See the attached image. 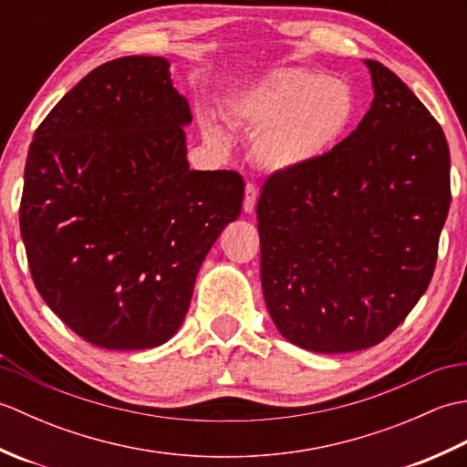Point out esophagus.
<instances>
[{
	"mask_svg": "<svg viewBox=\"0 0 467 467\" xmlns=\"http://www.w3.org/2000/svg\"><path fill=\"white\" fill-rule=\"evenodd\" d=\"M256 196H259V191H256V186L254 184H246L244 186V204H243V208H244V213L246 214H251L253 211H254V204H256Z\"/></svg>",
	"mask_w": 467,
	"mask_h": 467,
	"instance_id": "34e87169",
	"label": "esophagus"
}]
</instances>
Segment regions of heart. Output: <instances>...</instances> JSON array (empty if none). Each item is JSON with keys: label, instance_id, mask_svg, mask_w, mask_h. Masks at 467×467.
<instances>
[{"label": "heart", "instance_id": "b5f03b06", "mask_svg": "<svg viewBox=\"0 0 467 467\" xmlns=\"http://www.w3.org/2000/svg\"><path fill=\"white\" fill-rule=\"evenodd\" d=\"M228 112L253 134V161L269 172L305 171L329 156L349 134L357 114L351 86L306 67H273L226 96ZM204 138L216 148L226 134L206 116Z\"/></svg>", "mask_w": 467, "mask_h": 467}]
</instances>
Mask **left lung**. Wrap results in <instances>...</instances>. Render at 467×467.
<instances>
[{"instance_id":"obj_1","label":"left lung","mask_w":467,"mask_h":467,"mask_svg":"<svg viewBox=\"0 0 467 467\" xmlns=\"http://www.w3.org/2000/svg\"><path fill=\"white\" fill-rule=\"evenodd\" d=\"M363 62L373 102L359 126L321 162L275 172L256 204L266 309L315 353L367 349L410 315L451 202L441 126L389 67Z\"/></svg>"}]
</instances>
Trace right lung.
Returning <instances> with one entry per match:
<instances>
[{
	"mask_svg": "<svg viewBox=\"0 0 467 467\" xmlns=\"http://www.w3.org/2000/svg\"><path fill=\"white\" fill-rule=\"evenodd\" d=\"M191 106L171 62L126 56L92 69L46 116L29 146L19 228L37 293L96 347L166 343L244 182L191 171Z\"/></svg>",
	"mask_w": 467,
	"mask_h": 467,
	"instance_id": "add662e5",
	"label": "right lung"
}]
</instances>
